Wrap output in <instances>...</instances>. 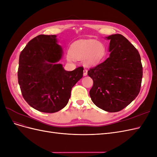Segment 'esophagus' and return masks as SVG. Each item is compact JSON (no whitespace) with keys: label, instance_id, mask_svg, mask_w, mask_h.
<instances>
[{"label":"esophagus","instance_id":"1","mask_svg":"<svg viewBox=\"0 0 157 157\" xmlns=\"http://www.w3.org/2000/svg\"><path fill=\"white\" fill-rule=\"evenodd\" d=\"M87 74H88V71H87V69H84V71H83V75H84V76H86Z\"/></svg>","mask_w":157,"mask_h":157}]
</instances>
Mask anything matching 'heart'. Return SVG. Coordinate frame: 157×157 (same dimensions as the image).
Returning a JSON list of instances; mask_svg holds the SVG:
<instances>
[{"label":"heart","mask_w":157,"mask_h":157,"mask_svg":"<svg viewBox=\"0 0 157 157\" xmlns=\"http://www.w3.org/2000/svg\"><path fill=\"white\" fill-rule=\"evenodd\" d=\"M69 54L67 56L69 61H73L74 59H83L85 65L92 66L100 62L106 54V48L104 44L100 41L79 40L71 45Z\"/></svg>","instance_id":"heart-1"}]
</instances>
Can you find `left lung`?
<instances>
[{
    "instance_id": "1",
    "label": "left lung",
    "mask_w": 157,
    "mask_h": 157,
    "mask_svg": "<svg viewBox=\"0 0 157 157\" xmlns=\"http://www.w3.org/2000/svg\"><path fill=\"white\" fill-rule=\"evenodd\" d=\"M109 58L88 75L93 80L90 96L99 108L109 113L120 111L137 96L141 88L143 68L138 51L121 34L111 35Z\"/></svg>"
}]
</instances>
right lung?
Listing matches in <instances>:
<instances>
[{
  "instance_id": "obj_1",
  "label": "right lung",
  "mask_w": 157,
  "mask_h": 157,
  "mask_svg": "<svg viewBox=\"0 0 157 157\" xmlns=\"http://www.w3.org/2000/svg\"><path fill=\"white\" fill-rule=\"evenodd\" d=\"M57 36L40 35L31 40L20 55L18 83L29 105L43 113L64 108L71 89L83 77V67L72 71L58 62L63 54Z\"/></svg>"
}]
</instances>
